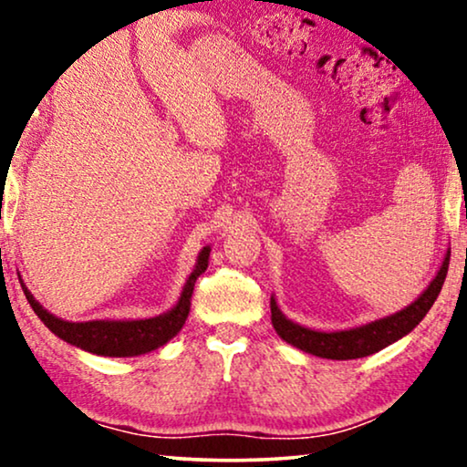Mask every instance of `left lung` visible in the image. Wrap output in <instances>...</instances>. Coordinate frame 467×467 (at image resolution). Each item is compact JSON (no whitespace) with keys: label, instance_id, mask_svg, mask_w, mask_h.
<instances>
[{"label":"left lung","instance_id":"obj_1","mask_svg":"<svg viewBox=\"0 0 467 467\" xmlns=\"http://www.w3.org/2000/svg\"><path fill=\"white\" fill-rule=\"evenodd\" d=\"M449 259L451 251H446L442 265H440L436 278L431 280L430 286H427L410 306H406L404 310L395 312L391 317L379 318V321H372L353 329L317 331L289 321V318L280 312L276 299L272 297V325L285 342L293 344V347L304 350V353L323 357V359L344 361L374 355L389 347V344L398 342L400 337L410 334V331L423 321V317L430 312L433 302H436V297L440 296V289H442L446 272H449Z\"/></svg>","mask_w":467,"mask_h":467}]
</instances>
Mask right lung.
Masks as SVG:
<instances>
[{"instance_id":"right-lung-1","label":"right lung","mask_w":467,"mask_h":467,"mask_svg":"<svg viewBox=\"0 0 467 467\" xmlns=\"http://www.w3.org/2000/svg\"><path fill=\"white\" fill-rule=\"evenodd\" d=\"M210 248L206 246L197 257L195 270L191 272V276L184 285L176 306L163 315L152 317V318H140V321H85V323H72L63 321V318L50 315L48 310H44L40 302L31 296V291L21 283L25 297L31 304V308L40 321L53 331L55 336H59L61 340L67 344H74L82 350H88L93 355H104V357H136L150 353L159 347H163L165 342H170L178 331L182 329L184 321H187L189 310H191V296H193L195 280L200 278V274L206 272L208 267Z\"/></svg>"}]
</instances>
